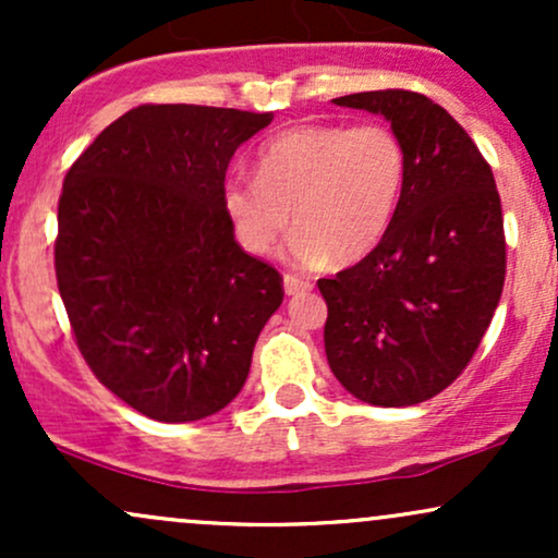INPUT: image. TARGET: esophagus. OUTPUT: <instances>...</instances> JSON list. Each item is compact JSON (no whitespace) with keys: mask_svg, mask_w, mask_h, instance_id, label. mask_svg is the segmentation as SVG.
<instances>
[{"mask_svg":"<svg viewBox=\"0 0 558 558\" xmlns=\"http://www.w3.org/2000/svg\"><path fill=\"white\" fill-rule=\"evenodd\" d=\"M283 288H286L288 296H296V293L310 291L312 283H310V280L299 278V275H283Z\"/></svg>","mask_w":558,"mask_h":558,"instance_id":"1","label":"esophagus"}]
</instances>
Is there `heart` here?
Wrapping results in <instances>:
<instances>
[{
	"instance_id": "heart-1",
	"label": "heart",
	"mask_w": 558,
	"mask_h": 558,
	"mask_svg": "<svg viewBox=\"0 0 558 558\" xmlns=\"http://www.w3.org/2000/svg\"><path fill=\"white\" fill-rule=\"evenodd\" d=\"M407 183V149L383 123L293 125L267 141L257 175H228L220 202L246 252L270 254L291 222L288 262L351 265L383 241Z\"/></svg>"
}]
</instances>
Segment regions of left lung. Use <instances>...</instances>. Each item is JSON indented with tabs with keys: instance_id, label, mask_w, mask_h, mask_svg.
Instances as JSON below:
<instances>
[{
	"instance_id": "left-lung-1",
	"label": "left lung",
	"mask_w": 558,
	"mask_h": 558,
	"mask_svg": "<svg viewBox=\"0 0 558 558\" xmlns=\"http://www.w3.org/2000/svg\"><path fill=\"white\" fill-rule=\"evenodd\" d=\"M332 101L388 120L407 149V183L373 252L317 280L325 354L360 401L414 407L464 373L488 330L506 278L501 196L475 141L425 94Z\"/></svg>"
}]
</instances>
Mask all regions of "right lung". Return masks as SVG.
<instances>
[{
  "label": "right lung",
  "instance_id": "obj_1",
  "mask_svg": "<svg viewBox=\"0 0 558 558\" xmlns=\"http://www.w3.org/2000/svg\"><path fill=\"white\" fill-rule=\"evenodd\" d=\"M272 112L141 105L75 159L57 204L54 272L96 380L157 422L226 409L283 278L235 241L220 191Z\"/></svg>",
  "mask_w": 558,
  "mask_h": 558
}]
</instances>
